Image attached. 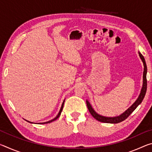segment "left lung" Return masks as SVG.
<instances>
[{"label":"left lung","mask_w":152,"mask_h":152,"mask_svg":"<svg viewBox=\"0 0 152 152\" xmlns=\"http://www.w3.org/2000/svg\"><path fill=\"white\" fill-rule=\"evenodd\" d=\"M139 56H140V58H141V61L143 64V85L142 88L141 89L140 94L139 95L138 98L137 100L134 102L132 106L129 108L125 110L124 113H123L122 114H121L119 116L117 117H104L102 116V115H99V113H97L95 110H94L93 108H92V105L90 103L88 100H86V104L87 107H88L89 112L91 113L92 116L93 117L94 119H96L99 121H101L102 123H118L123 121L125 120L129 116V115L132 114V113L134 111V110L137 108L139 105H140L141 102L145 97V95L146 93V91H147V79H146V75H147V66H146L145 60L144 59V57L142 56V54L138 51Z\"/></svg>","instance_id":"8db88e82"}]
</instances>
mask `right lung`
Instances as JSON below:
<instances>
[{
	"mask_svg": "<svg viewBox=\"0 0 152 152\" xmlns=\"http://www.w3.org/2000/svg\"><path fill=\"white\" fill-rule=\"evenodd\" d=\"M64 102H65V100H64V101H63V102H62V104H61V108H60V111H59L58 114L57 115V116H56L55 118H53V119H51V120H50V121H47V122H44V123H38V124H45V123H51V122L53 121H56V119H57L59 117H60V115H61V111H62V109H63V107H64ZM25 120L26 121L29 122V123H33V122L29 121H27V120H26V119H25Z\"/></svg>",
	"mask_w": 152,
	"mask_h": 152,
	"instance_id": "right-lung-1",
	"label": "right lung"
}]
</instances>
